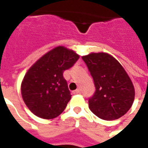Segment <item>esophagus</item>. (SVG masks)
<instances>
[{"label": "esophagus", "instance_id": "34e87169", "mask_svg": "<svg viewBox=\"0 0 148 148\" xmlns=\"http://www.w3.org/2000/svg\"><path fill=\"white\" fill-rule=\"evenodd\" d=\"M73 93H74V94H79V93H81V90L77 89V90L73 91Z\"/></svg>", "mask_w": 148, "mask_h": 148}]
</instances>
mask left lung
I'll list each match as a JSON object with an SVG mask.
<instances>
[{"label":"left lung","instance_id":"obj_1","mask_svg":"<svg viewBox=\"0 0 148 148\" xmlns=\"http://www.w3.org/2000/svg\"><path fill=\"white\" fill-rule=\"evenodd\" d=\"M96 91L89 99V108L106 121L116 120L132 106L135 89L132 82L119 62L108 53H90L82 56Z\"/></svg>","mask_w":148,"mask_h":148}]
</instances>
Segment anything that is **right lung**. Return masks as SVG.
<instances>
[{"mask_svg": "<svg viewBox=\"0 0 148 148\" xmlns=\"http://www.w3.org/2000/svg\"><path fill=\"white\" fill-rule=\"evenodd\" d=\"M79 58L74 51L58 46L42 55L27 71L21 94L32 113L42 119L57 117L71 98L63 72Z\"/></svg>", "mask_w": 148, "mask_h": 148, "instance_id": "obj_1", "label": "right lung"}]
</instances>
